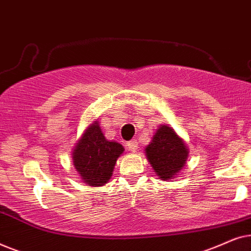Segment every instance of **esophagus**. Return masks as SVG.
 <instances>
[{"label":"esophagus","instance_id":"esophagus-1","mask_svg":"<svg viewBox=\"0 0 251 251\" xmlns=\"http://www.w3.org/2000/svg\"><path fill=\"white\" fill-rule=\"evenodd\" d=\"M126 146H128L129 151H131V152H136V151L138 150V142H137L136 139H131L126 143Z\"/></svg>","mask_w":251,"mask_h":251}]
</instances>
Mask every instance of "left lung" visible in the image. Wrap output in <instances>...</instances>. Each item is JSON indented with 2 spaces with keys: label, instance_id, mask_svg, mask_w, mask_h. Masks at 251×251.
I'll list each match as a JSON object with an SVG mask.
<instances>
[{
  "label": "left lung",
  "instance_id": "obj_1",
  "mask_svg": "<svg viewBox=\"0 0 251 251\" xmlns=\"http://www.w3.org/2000/svg\"><path fill=\"white\" fill-rule=\"evenodd\" d=\"M145 151L154 171L162 180L176 176L186 163L188 155L183 140L167 126H161L156 130L152 142Z\"/></svg>",
  "mask_w": 251,
  "mask_h": 251
}]
</instances>
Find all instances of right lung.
<instances>
[{"label":"right lung","instance_id":"right-lung-1","mask_svg":"<svg viewBox=\"0 0 251 251\" xmlns=\"http://www.w3.org/2000/svg\"><path fill=\"white\" fill-rule=\"evenodd\" d=\"M119 143L108 142L97 122L83 133L75 146L73 163L83 181L90 186L108 183L118 157L123 153Z\"/></svg>","mask_w":251,"mask_h":251}]
</instances>
